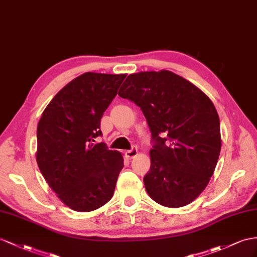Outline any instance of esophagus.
<instances>
[{"label":"esophagus","instance_id":"obj_1","mask_svg":"<svg viewBox=\"0 0 257 257\" xmlns=\"http://www.w3.org/2000/svg\"><path fill=\"white\" fill-rule=\"evenodd\" d=\"M124 154H126L127 159H135V157L138 155V150L133 148L131 150L126 151V153H124Z\"/></svg>","mask_w":257,"mask_h":257}]
</instances>
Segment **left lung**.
<instances>
[{
    "label": "left lung",
    "mask_w": 257,
    "mask_h": 257,
    "mask_svg": "<svg viewBox=\"0 0 257 257\" xmlns=\"http://www.w3.org/2000/svg\"><path fill=\"white\" fill-rule=\"evenodd\" d=\"M118 95L141 107L154 140L143 181L166 207L192 203L208 185L218 161L219 117L202 90L169 70L131 74Z\"/></svg>",
    "instance_id": "8db88e82"
}]
</instances>
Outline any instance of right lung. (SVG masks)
Wrapping results in <instances>:
<instances>
[{
  "instance_id": "add662e5",
  "label": "right lung",
  "mask_w": 257,
  "mask_h": 257,
  "mask_svg": "<svg viewBox=\"0 0 257 257\" xmlns=\"http://www.w3.org/2000/svg\"><path fill=\"white\" fill-rule=\"evenodd\" d=\"M126 76L84 72L57 92L39 120V169L58 199L76 212L100 208L114 194L123 157L93 142Z\"/></svg>"
}]
</instances>
